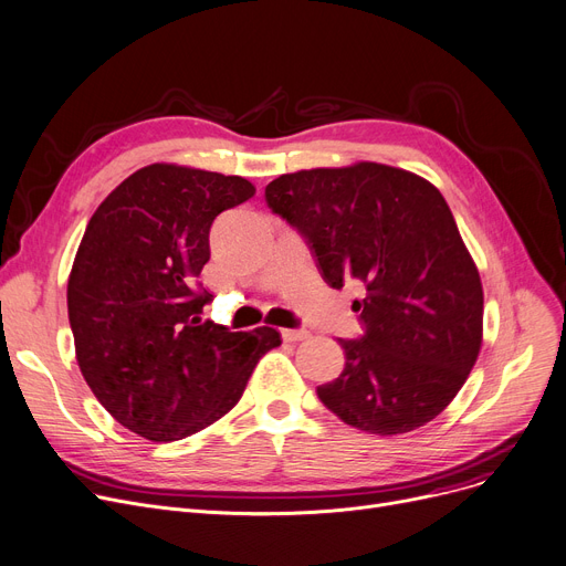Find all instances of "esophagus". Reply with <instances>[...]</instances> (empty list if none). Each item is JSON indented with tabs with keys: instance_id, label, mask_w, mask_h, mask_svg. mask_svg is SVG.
<instances>
[{
	"instance_id": "1",
	"label": "esophagus",
	"mask_w": 566,
	"mask_h": 566,
	"mask_svg": "<svg viewBox=\"0 0 566 566\" xmlns=\"http://www.w3.org/2000/svg\"><path fill=\"white\" fill-rule=\"evenodd\" d=\"M281 336H283V340H287V343H297V340L308 338V332H306V329H281Z\"/></svg>"
}]
</instances>
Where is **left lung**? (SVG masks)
I'll return each mask as SVG.
<instances>
[{"instance_id": "1", "label": "left lung", "mask_w": 566, "mask_h": 566, "mask_svg": "<svg viewBox=\"0 0 566 566\" xmlns=\"http://www.w3.org/2000/svg\"><path fill=\"white\" fill-rule=\"evenodd\" d=\"M322 279L355 300L364 334L338 338L345 368L317 398L345 423L398 436L436 419L479 357L483 290L438 188L382 164L281 175L264 188Z\"/></svg>"}]
</instances>
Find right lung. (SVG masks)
<instances>
[{"label": "right lung", "mask_w": 566, "mask_h": 566, "mask_svg": "<svg viewBox=\"0 0 566 566\" xmlns=\"http://www.w3.org/2000/svg\"><path fill=\"white\" fill-rule=\"evenodd\" d=\"M253 196L244 177L154 164L87 223L66 292L75 357L101 406L140 438L172 442L219 421L281 345L272 327L230 332L200 317L211 223Z\"/></svg>", "instance_id": "add662e5"}]
</instances>
